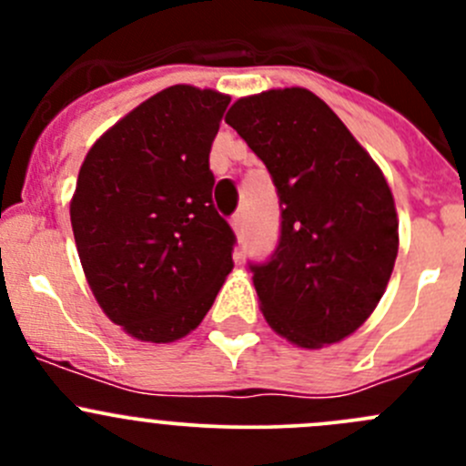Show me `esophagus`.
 <instances>
[{
  "label": "esophagus",
  "instance_id": "obj_1",
  "mask_svg": "<svg viewBox=\"0 0 466 466\" xmlns=\"http://www.w3.org/2000/svg\"><path fill=\"white\" fill-rule=\"evenodd\" d=\"M232 228H234V232L241 237L243 228H246V216H243V211H237V214L232 216Z\"/></svg>",
  "mask_w": 466,
  "mask_h": 466
}]
</instances>
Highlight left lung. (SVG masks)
I'll use <instances>...</instances> for the list:
<instances>
[{
  "label": "left lung",
  "mask_w": 466,
  "mask_h": 466,
  "mask_svg": "<svg viewBox=\"0 0 466 466\" xmlns=\"http://www.w3.org/2000/svg\"><path fill=\"white\" fill-rule=\"evenodd\" d=\"M225 121L266 164L279 198L275 252L248 263L263 316L307 350L342 340L374 311L397 259V209L383 173L304 87L238 98Z\"/></svg>",
  "instance_id": "1"
}]
</instances>
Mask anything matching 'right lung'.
Wrapping results in <instances>:
<instances>
[{
	"instance_id": "obj_1",
	"label": "right lung",
	"mask_w": 466,
	"mask_h": 466,
	"mask_svg": "<svg viewBox=\"0 0 466 466\" xmlns=\"http://www.w3.org/2000/svg\"><path fill=\"white\" fill-rule=\"evenodd\" d=\"M229 96L173 86L89 148L72 229L112 322L146 342L194 331L232 270L237 237L211 200L209 150Z\"/></svg>"
}]
</instances>
